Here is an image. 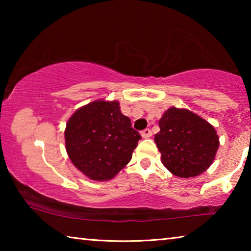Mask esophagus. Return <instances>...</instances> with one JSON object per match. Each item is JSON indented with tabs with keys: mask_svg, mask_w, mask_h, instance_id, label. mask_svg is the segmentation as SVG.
<instances>
[{
	"mask_svg": "<svg viewBox=\"0 0 251 251\" xmlns=\"http://www.w3.org/2000/svg\"><path fill=\"white\" fill-rule=\"evenodd\" d=\"M141 135H142L143 138H150L151 136L152 135V133H151V130L150 128H146V129H144V130L141 131Z\"/></svg>",
	"mask_w": 251,
	"mask_h": 251,
	"instance_id": "esophagus-1",
	"label": "esophagus"
}]
</instances>
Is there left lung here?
<instances>
[{
    "mask_svg": "<svg viewBox=\"0 0 251 251\" xmlns=\"http://www.w3.org/2000/svg\"><path fill=\"white\" fill-rule=\"evenodd\" d=\"M159 128L155 143L172 174L189 178L209 168L219 147L214 126L188 109L171 107L159 120Z\"/></svg>",
    "mask_w": 251,
    "mask_h": 251,
    "instance_id": "obj_1",
    "label": "left lung"
}]
</instances>
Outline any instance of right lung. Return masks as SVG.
<instances>
[{
    "mask_svg": "<svg viewBox=\"0 0 251 251\" xmlns=\"http://www.w3.org/2000/svg\"><path fill=\"white\" fill-rule=\"evenodd\" d=\"M66 151L74 166L96 181L115 177L131 159L141 135L117 100H94L67 122Z\"/></svg>",
    "mask_w": 251,
    "mask_h": 251,
    "instance_id": "add662e5",
    "label": "right lung"
}]
</instances>
